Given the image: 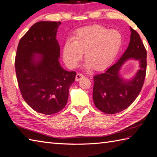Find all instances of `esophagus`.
<instances>
[{
    "label": "esophagus",
    "instance_id": "1",
    "mask_svg": "<svg viewBox=\"0 0 157 157\" xmlns=\"http://www.w3.org/2000/svg\"><path fill=\"white\" fill-rule=\"evenodd\" d=\"M84 78H85L84 75L80 74V73H77L76 76H75V80L76 81H79V80H81L82 79Z\"/></svg>",
    "mask_w": 157,
    "mask_h": 157
}]
</instances>
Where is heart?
<instances>
[{"label": "heart", "mask_w": 157, "mask_h": 157, "mask_svg": "<svg viewBox=\"0 0 157 157\" xmlns=\"http://www.w3.org/2000/svg\"><path fill=\"white\" fill-rule=\"evenodd\" d=\"M121 42V36L116 30L108 31L98 25L81 28L75 32L72 41L63 46V60L69 68H74L84 53L86 69L104 71L114 61Z\"/></svg>", "instance_id": "obj_1"}]
</instances>
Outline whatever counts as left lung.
Returning a JSON list of instances; mask_svg holds the SVG:
<instances>
[{
    "label": "left lung",
    "instance_id": "left-lung-1",
    "mask_svg": "<svg viewBox=\"0 0 157 157\" xmlns=\"http://www.w3.org/2000/svg\"><path fill=\"white\" fill-rule=\"evenodd\" d=\"M128 48L118 61L103 73L94 77L93 101L96 108L106 114L126 109L138 97L144 84L146 71V51L139 34L131 27ZM129 59L139 62L140 69L130 79L123 78L120 69Z\"/></svg>",
    "mask_w": 157,
    "mask_h": 157
}]
</instances>
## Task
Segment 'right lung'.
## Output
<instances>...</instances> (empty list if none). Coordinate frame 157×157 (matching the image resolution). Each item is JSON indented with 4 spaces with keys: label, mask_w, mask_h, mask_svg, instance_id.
<instances>
[{
    "label": "right lung",
    "mask_w": 157,
    "mask_h": 157,
    "mask_svg": "<svg viewBox=\"0 0 157 157\" xmlns=\"http://www.w3.org/2000/svg\"><path fill=\"white\" fill-rule=\"evenodd\" d=\"M61 22L34 23L20 40L15 61L20 92L36 112L51 115L65 107L76 73L60 65L56 38Z\"/></svg>",
    "instance_id": "obj_1"
}]
</instances>
